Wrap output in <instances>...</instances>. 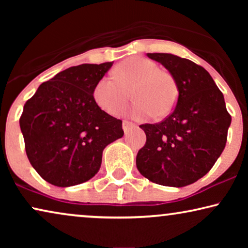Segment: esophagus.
Wrapping results in <instances>:
<instances>
[{"instance_id": "esophagus-1", "label": "esophagus", "mask_w": 248, "mask_h": 248, "mask_svg": "<svg viewBox=\"0 0 248 248\" xmlns=\"http://www.w3.org/2000/svg\"><path fill=\"white\" fill-rule=\"evenodd\" d=\"M122 126H123V130H124L125 133H126V132H128V130H130L131 127L134 126V124L130 121L125 120V121H123V124H122Z\"/></svg>"}]
</instances>
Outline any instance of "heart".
<instances>
[{"label": "heart", "mask_w": 248, "mask_h": 248, "mask_svg": "<svg viewBox=\"0 0 248 248\" xmlns=\"http://www.w3.org/2000/svg\"><path fill=\"white\" fill-rule=\"evenodd\" d=\"M114 78L104 77L93 88V98L107 114L117 116L128 101L135 100L130 113L134 118L162 117L170 113L178 98L175 78L168 71L158 69L157 63L141 56L122 61L114 69Z\"/></svg>", "instance_id": "1"}]
</instances>
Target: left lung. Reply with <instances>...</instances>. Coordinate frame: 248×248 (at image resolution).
<instances>
[{
    "mask_svg": "<svg viewBox=\"0 0 248 248\" xmlns=\"http://www.w3.org/2000/svg\"><path fill=\"white\" fill-rule=\"evenodd\" d=\"M175 78L174 110L155 124H142L147 142L137 155L141 175L155 184H193L213 167L226 147L232 116L223 94L208 71L187 59L149 53Z\"/></svg>",
    "mask_w": 248,
    "mask_h": 248,
    "instance_id": "8db88e82",
    "label": "left lung"
}]
</instances>
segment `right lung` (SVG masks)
I'll return each mask as SVG.
<instances>
[{"mask_svg":"<svg viewBox=\"0 0 248 248\" xmlns=\"http://www.w3.org/2000/svg\"><path fill=\"white\" fill-rule=\"evenodd\" d=\"M114 62L81 64L42 83L20 116L27 157L40 177L67 187L99 170L103 151L124 135L122 121L98 106L93 88Z\"/></svg>","mask_w":248,"mask_h":248,"instance_id":"1","label":"right lung"}]
</instances>
